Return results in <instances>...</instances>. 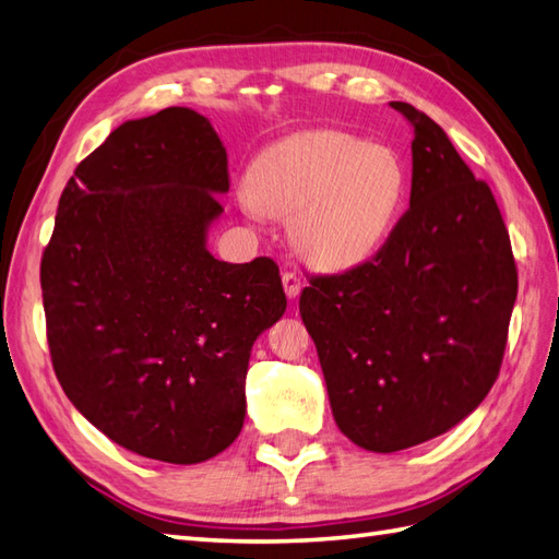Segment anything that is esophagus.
<instances>
[{
  "instance_id": "1",
  "label": "esophagus",
  "mask_w": 559,
  "mask_h": 559,
  "mask_svg": "<svg viewBox=\"0 0 559 559\" xmlns=\"http://www.w3.org/2000/svg\"><path fill=\"white\" fill-rule=\"evenodd\" d=\"M283 290H285V295L290 297V300H295L297 295H300V290H302V281H300V276L297 274H293V271H288V274H283Z\"/></svg>"
}]
</instances>
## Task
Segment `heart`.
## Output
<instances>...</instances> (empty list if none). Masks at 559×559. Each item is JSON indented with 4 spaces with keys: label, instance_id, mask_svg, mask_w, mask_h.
I'll return each mask as SVG.
<instances>
[{
    "label": "heart",
    "instance_id": "obj_1",
    "mask_svg": "<svg viewBox=\"0 0 559 559\" xmlns=\"http://www.w3.org/2000/svg\"><path fill=\"white\" fill-rule=\"evenodd\" d=\"M407 188V166L393 147L317 128L259 152L240 202L252 214L290 218L297 254L326 274H343L383 250Z\"/></svg>",
    "mask_w": 559,
    "mask_h": 559
}]
</instances>
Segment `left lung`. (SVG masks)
<instances>
[{
  "label": "left lung",
  "mask_w": 559,
  "mask_h": 559,
  "mask_svg": "<svg viewBox=\"0 0 559 559\" xmlns=\"http://www.w3.org/2000/svg\"><path fill=\"white\" fill-rule=\"evenodd\" d=\"M414 131L409 210L371 262L300 295L333 419L355 445L397 452L450 431L498 379L516 300L500 210L433 119Z\"/></svg>",
  "instance_id": "8db88e82"
}]
</instances>
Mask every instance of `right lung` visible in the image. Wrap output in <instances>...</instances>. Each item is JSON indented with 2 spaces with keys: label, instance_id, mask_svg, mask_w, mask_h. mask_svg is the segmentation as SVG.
<instances>
[{
  "label": "right lung",
  "instance_id": "obj_1",
  "mask_svg": "<svg viewBox=\"0 0 559 559\" xmlns=\"http://www.w3.org/2000/svg\"><path fill=\"white\" fill-rule=\"evenodd\" d=\"M226 147L206 116L121 123L63 188L40 283L73 407L142 457L198 464L238 438L254 341L285 314L278 266L218 262Z\"/></svg>",
  "mask_w": 559,
  "mask_h": 559
}]
</instances>
